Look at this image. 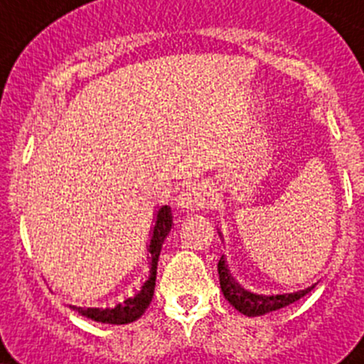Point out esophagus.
Instances as JSON below:
<instances>
[{"mask_svg":"<svg viewBox=\"0 0 364 364\" xmlns=\"http://www.w3.org/2000/svg\"><path fill=\"white\" fill-rule=\"evenodd\" d=\"M205 186L203 183L186 181L179 188L178 203L185 211H199L205 205Z\"/></svg>","mask_w":364,"mask_h":364,"instance_id":"34e87169","label":"esophagus"}]
</instances>
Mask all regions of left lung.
<instances>
[{"label":"left lung","mask_w":364,"mask_h":364,"mask_svg":"<svg viewBox=\"0 0 364 364\" xmlns=\"http://www.w3.org/2000/svg\"><path fill=\"white\" fill-rule=\"evenodd\" d=\"M250 264L237 262L236 257L222 255L218 277L225 299L247 317L269 314L296 303L318 284L322 257L301 255L292 259L260 260L255 250Z\"/></svg>","instance_id":"obj_1"}]
</instances>
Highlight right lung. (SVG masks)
<instances>
[{
    "label": "right lung",
    "instance_id": "right-lung-1",
    "mask_svg": "<svg viewBox=\"0 0 364 364\" xmlns=\"http://www.w3.org/2000/svg\"><path fill=\"white\" fill-rule=\"evenodd\" d=\"M172 229L171 205H160L153 216L151 229L142 237L141 247L130 264L98 294H87L77 304H68L82 317L102 324H128L141 317L155 294L156 266L165 237ZM88 299L86 300L85 297Z\"/></svg>",
    "mask_w": 364,
    "mask_h": 364
}]
</instances>
